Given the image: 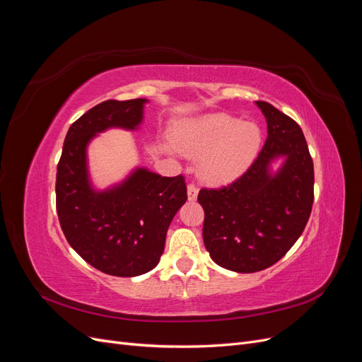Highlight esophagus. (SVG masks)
<instances>
[{
  "mask_svg": "<svg viewBox=\"0 0 362 362\" xmlns=\"http://www.w3.org/2000/svg\"><path fill=\"white\" fill-rule=\"evenodd\" d=\"M198 193H199V190L194 184L187 185V198H189V201H194L196 198H198Z\"/></svg>",
  "mask_w": 362,
  "mask_h": 362,
  "instance_id": "1",
  "label": "esophagus"
}]
</instances>
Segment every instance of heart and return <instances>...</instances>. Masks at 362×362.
I'll use <instances>...</instances> for the list:
<instances>
[{
    "label": "heart",
    "mask_w": 362,
    "mask_h": 362,
    "mask_svg": "<svg viewBox=\"0 0 362 362\" xmlns=\"http://www.w3.org/2000/svg\"><path fill=\"white\" fill-rule=\"evenodd\" d=\"M175 140L187 156L201 157L204 180L221 184L238 178L250 168L259 152L262 133L255 122L217 113L181 124Z\"/></svg>",
    "instance_id": "1"
}]
</instances>
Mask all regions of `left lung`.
I'll return each instance as SVG.
<instances>
[{
	"instance_id": "1",
	"label": "left lung",
	"mask_w": 362,
	"mask_h": 362,
	"mask_svg": "<svg viewBox=\"0 0 362 362\" xmlns=\"http://www.w3.org/2000/svg\"><path fill=\"white\" fill-rule=\"evenodd\" d=\"M267 140L245 175L223 189H202L204 243L211 259L237 273L264 270L298 242L314 201V166L300 127L257 101ZM281 161L278 170L272 163Z\"/></svg>"
}]
</instances>
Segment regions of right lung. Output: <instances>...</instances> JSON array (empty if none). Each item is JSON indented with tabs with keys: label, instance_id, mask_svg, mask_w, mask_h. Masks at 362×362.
Returning <instances> with one entry per match:
<instances>
[{
	"label": "right lung",
	"instance_id": "right-lung-1",
	"mask_svg": "<svg viewBox=\"0 0 362 362\" xmlns=\"http://www.w3.org/2000/svg\"><path fill=\"white\" fill-rule=\"evenodd\" d=\"M148 100L104 101L68 129L57 166L56 204L63 234L84 261L112 276H139L154 269L175 214L187 201L182 175L161 177L134 168L104 190L89 172L87 148L110 128L139 129Z\"/></svg>",
	"mask_w": 362,
	"mask_h": 362
}]
</instances>
